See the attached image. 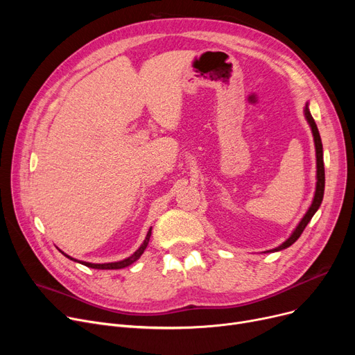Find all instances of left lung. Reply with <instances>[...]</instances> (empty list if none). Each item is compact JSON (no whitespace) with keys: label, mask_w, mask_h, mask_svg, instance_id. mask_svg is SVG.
<instances>
[{"label":"left lung","mask_w":355,"mask_h":355,"mask_svg":"<svg viewBox=\"0 0 355 355\" xmlns=\"http://www.w3.org/2000/svg\"><path fill=\"white\" fill-rule=\"evenodd\" d=\"M305 118L311 126V130H312V135H313V142H315V151H316V189H315V196H313V200H312V204L311 207L308 209L306 214L302 217V220L300 221V225L296 226V229L292 232V234L289 236V239H286L284 243L281 246H277L276 249H272V250H268L265 253H269V252H279V250H284L286 248H289L291 245H293L295 241L300 239V236L302 234V232L305 230L306 225L311 221V218L313 217V214L316 213V210L320 209L321 202H322V198H324V189H325V170H324V153H322V142H321V137H320V130L318 128H316V123L311 115L309 112V107H308V103L305 105Z\"/></svg>","instance_id":"left-lung-1"}]
</instances>
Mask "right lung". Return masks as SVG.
<instances>
[{
    "label": "right lung",
    "mask_w": 355,
    "mask_h": 355,
    "mask_svg": "<svg viewBox=\"0 0 355 355\" xmlns=\"http://www.w3.org/2000/svg\"><path fill=\"white\" fill-rule=\"evenodd\" d=\"M151 230H153V229L148 230L146 237H145V240H144V243L139 246V249H138L132 256H129V257H126V259H123V260H119V262H112V263H89V262H79V260L67 256V254L63 253L62 250H60V252H62L66 257H69L70 260H74V262H79V263H82V265H85V266H87V268H92V269H122V268H126V266H129V265H132L134 262H137V260L141 257V254L144 253V250H145L146 246H148L149 237H151Z\"/></svg>",
    "instance_id": "1"
}]
</instances>
